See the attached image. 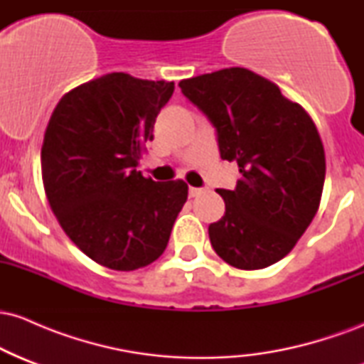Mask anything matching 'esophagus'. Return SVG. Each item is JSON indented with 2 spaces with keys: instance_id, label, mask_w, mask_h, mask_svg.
Here are the masks:
<instances>
[{
  "instance_id": "34e87169",
  "label": "esophagus",
  "mask_w": 364,
  "mask_h": 364,
  "mask_svg": "<svg viewBox=\"0 0 364 364\" xmlns=\"http://www.w3.org/2000/svg\"><path fill=\"white\" fill-rule=\"evenodd\" d=\"M188 191H190V196H198L200 193H202V188H193V186H190V190H188Z\"/></svg>"
}]
</instances>
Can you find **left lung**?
<instances>
[{"mask_svg":"<svg viewBox=\"0 0 364 364\" xmlns=\"http://www.w3.org/2000/svg\"><path fill=\"white\" fill-rule=\"evenodd\" d=\"M179 87L215 127L220 157L241 173L235 190H219L225 212L208 225L212 248L236 269H265L294 248L320 207L318 129L274 82L240 66Z\"/></svg>","mask_w":364,"mask_h":364,"instance_id":"1","label":"left lung"}]
</instances>
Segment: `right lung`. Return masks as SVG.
<instances>
[{"label": "right lung", "mask_w": 364, "mask_h": 364, "mask_svg": "<svg viewBox=\"0 0 364 364\" xmlns=\"http://www.w3.org/2000/svg\"><path fill=\"white\" fill-rule=\"evenodd\" d=\"M174 82L107 73L65 94L41 150L44 191L66 236L99 265L129 270L156 262L188 198L181 179L136 171Z\"/></svg>", "instance_id": "obj_1"}]
</instances>
